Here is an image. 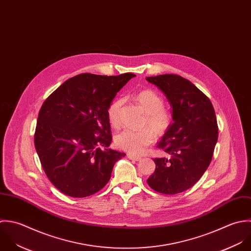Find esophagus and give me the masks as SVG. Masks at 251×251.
<instances>
[{
    "instance_id": "obj_1",
    "label": "esophagus",
    "mask_w": 251,
    "mask_h": 251,
    "mask_svg": "<svg viewBox=\"0 0 251 251\" xmlns=\"http://www.w3.org/2000/svg\"><path fill=\"white\" fill-rule=\"evenodd\" d=\"M127 158L132 161H140L141 160V157H138V156H135L132 154H127Z\"/></svg>"
}]
</instances>
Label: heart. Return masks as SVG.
Here are the masks:
<instances>
[{
	"mask_svg": "<svg viewBox=\"0 0 251 251\" xmlns=\"http://www.w3.org/2000/svg\"><path fill=\"white\" fill-rule=\"evenodd\" d=\"M135 103L146 114L143 127L140 131L124 130L115 136V143L118 148L133 155L142 154L145 149L154 143L155 133L163 136L170 129L173 124L171 111L165 107V100L157 91L145 88L134 95ZM124 99L117 98L111 102L107 110V116L112 127L119 128L122 125V111Z\"/></svg>",
	"mask_w": 251,
	"mask_h": 251,
	"instance_id": "obj_1",
	"label": "heart"
}]
</instances>
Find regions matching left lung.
Returning a JSON list of instances; mask_svg holds the SVG:
<instances>
[{
    "mask_svg": "<svg viewBox=\"0 0 251 251\" xmlns=\"http://www.w3.org/2000/svg\"><path fill=\"white\" fill-rule=\"evenodd\" d=\"M172 106L173 124L158 148L171 155L156 158L148 185L156 192L174 195L190 189L209 166L218 138V126L209 98L189 80L174 74L147 77Z\"/></svg>",
    "mask_w": 251,
    "mask_h": 251,
    "instance_id": "8db88e82",
    "label": "left lung"
}]
</instances>
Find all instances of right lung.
I'll use <instances>...</instances> for the list:
<instances>
[{
  "label": "right lung",
  "instance_id": "obj_1",
  "mask_svg": "<svg viewBox=\"0 0 251 251\" xmlns=\"http://www.w3.org/2000/svg\"><path fill=\"white\" fill-rule=\"evenodd\" d=\"M134 74L77 75L43 103L34 142L50 181L63 194L84 198L110 180L125 153L107 149L112 141L107 110L117 92ZM105 148L101 150V147Z\"/></svg>",
  "mask_w": 251,
  "mask_h": 251
}]
</instances>
